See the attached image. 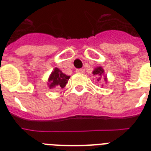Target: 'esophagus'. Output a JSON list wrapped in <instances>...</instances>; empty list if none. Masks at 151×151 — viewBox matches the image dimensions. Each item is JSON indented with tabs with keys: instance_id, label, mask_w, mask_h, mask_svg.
I'll return each instance as SVG.
<instances>
[{
	"instance_id": "obj_1",
	"label": "esophagus",
	"mask_w": 151,
	"mask_h": 151,
	"mask_svg": "<svg viewBox=\"0 0 151 151\" xmlns=\"http://www.w3.org/2000/svg\"><path fill=\"white\" fill-rule=\"evenodd\" d=\"M76 72L78 73H81L84 72V70H83V69H77V70H76Z\"/></svg>"
}]
</instances>
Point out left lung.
I'll return each instance as SVG.
<instances>
[{
  "instance_id": "obj_1",
  "label": "left lung",
  "mask_w": 151,
  "mask_h": 151,
  "mask_svg": "<svg viewBox=\"0 0 151 151\" xmlns=\"http://www.w3.org/2000/svg\"><path fill=\"white\" fill-rule=\"evenodd\" d=\"M92 73H93L94 75H96L99 77V79H98V81L101 80V77H102V75L103 74V68H102V67H98V68L95 69V70L92 72Z\"/></svg>"
}]
</instances>
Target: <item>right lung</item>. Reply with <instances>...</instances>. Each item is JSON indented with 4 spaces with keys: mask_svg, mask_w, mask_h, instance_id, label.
Masks as SVG:
<instances>
[{
    "mask_svg": "<svg viewBox=\"0 0 151 151\" xmlns=\"http://www.w3.org/2000/svg\"><path fill=\"white\" fill-rule=\"evenodd\" d=\"M70 76H67L66 74H64L58 68H55V70L52 71V74L49 77L48 81H49V88H52L57 87L62 88L66 86V83L68 81Z\"/></svg>",
    "mask_w": 151,
    "mask_h": 151,
    "instance_id": "right-lung-1",
    "label": "right lung"
}]
</instances>
